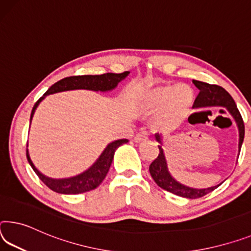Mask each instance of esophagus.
<instances>
[{"instance_id":"esophagus-1","label":"esophagus","mask_w":251,"mask_h":251,"mask_svg":"<svg viewBox=\"0 0 251 251\" xmlns=\"http://www.w3.org/2000/svg\"><path fill=\"white\" fill-rule=\"evenodd\" d=\"M147 140V133L146 132H141L136 134V136L134 137V141L136 143H140L143 141H146Z\"/></svg>"}]
</instances>
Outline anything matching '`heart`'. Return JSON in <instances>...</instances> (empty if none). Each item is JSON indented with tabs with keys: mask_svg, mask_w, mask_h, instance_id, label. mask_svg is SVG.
I'll return each instance as SVG.
<instances>
[{
	"mask_svg": "<svg viewBox=\"0 0 251 251\" xmlns=\"http://www.w3.org/2000/svg\"><path fill=\"white\" fill-rule=\"evenodd\" d=\"M193 100V91L189 86L165 85L149 91L138 102V106L144 109H155L163 105L157 126L162 129H173L188 116Z\"/></svg>",
	"mask_w": 251,
	"mask_h": 251,
	"instance_id": "b5f03b06",
	"label": "heart"
}]
</instances>
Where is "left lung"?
Listing matches in <instances>:
<instances>
[{
	"mask_svg": "<svg viewBox=\"0 0 251 251\" xmlns=\"http://www.w3.org/2000/svg\"><path fill=\"white\" fill-rule=\"evenodd\" d=\"M192 82L196 85L197 88L200 90L199 91L196 100H194L193 108H202V107H210V106H222V107H226V108L229 110V113L232 115L234 119H236L238 128H239V152H240L242 142H244V137H245V124H244V119L241 117L240 111L237 108V105L236 102H234L233 98L230 96L228 91L218 85H210V83L199 81V80H192ZM156 141L162 144L160 135H156ZM158 150H160V153H158L157 157L155 158L150 165V173L151 176H152L155 183H156L160 188L169 191V192L173 194H176L178 197L188 198V199H198V198L204 197L205 194H208L210 192H212L213 190H216L218 186L220 185L219 184L217 186H211V188H208V189H193L176 182L169 173L162 146H158Z\"/></svg>",
	"mask_w": 251,
	"mask_h": 251,
	"instance_id": "left-lung-1",
	"label": "left lung"
}]
</instances>
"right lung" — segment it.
Returning <instances> with one entry per match:
<instances>
[{
	"label": "right lung",
	"instance_id": "right-lung-1",
	"mask_svg": "<svg viewBox=\"0 0 251 251\" xmlns=\"http://www.w3.org/2000/svg\"><path fill=\"white\" fill-rule=\"evenodd\" d=\"M129 71H124L122 74H102V75H71V77L63 78L58 82L53 83L52 86L48 89L43 96L35 102L32 113H31L30 121L33 117L34 110L37 108L39 102L45 98L47 95L54 94V93H60V91L66 90H74V89H89L95 91H107L114 89L115 87L118 85L119 81H122L123 79H125L128 75ZM128 142V140H118L108 144L106 147L104 152L101 153L98 160L95 162V164L89 168L85 172L79 174L77 176L69 177V178H51L45 176L42 173H40L39 171L35 169L32 161H31L29 152L26 149V157L29 161L31 168L37 173L40 180H41L48 188L51 189L57 193L62 194H79L83 192H88L90 190L96 189L97 186L100 184L104 180L106 174L108 173V170L113 162L115 151L125 143Z\"/></svg>",
	"mask_w": 251,
	"mask_h": 251
}]
</instances>
